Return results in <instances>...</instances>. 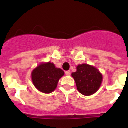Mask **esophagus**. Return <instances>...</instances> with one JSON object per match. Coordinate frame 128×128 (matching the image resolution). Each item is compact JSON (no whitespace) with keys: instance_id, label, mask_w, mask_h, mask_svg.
Returning <instances> with one entry per match:
<instances>
[{"instance_id":"1","label":"esophagus","mask_w":128,"mask_h":128,"mask_svg":"<svg viewBox=\"0 0 128 128\" xmlns=\"http://www.w3.org/2000/svg\"><path fill=\"white\" fill-rule=\"evenodd\" d=\"M65 74H66V76H70V70L65 71Z\"/></svg>"}]
</instances>
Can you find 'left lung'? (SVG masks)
Returning a JSON list of instances; mask_svg holds the SVG:
<instances>
[{
    "label": "left lung",
    "instance_id": "obj_1",
    "mask_svg": "<svg viewBox=\"0 0 128 128\" xmlns=\"http://www.w3.org/2000/svg\"><path fill=\"white\" fill-rule=\"evenodd\" d=\"M72 76L75 80L78 91L86 96L96 93L102 80L100 72L96 68L86 64L78 65L77 71L72 73Z\"/></svg>",
    "mask_w": 128,
    "mask_h": 128
}]
</instances>
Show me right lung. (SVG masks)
I'll return each mask as SVG.
<instances>
[{"instance_id": "add662e5", "label": "right lung", "mask_w": 128, "mask_h": 128, "mask_svg": "<svg viewBox=\"0 0 128 128\" xmlns=\"http://www.w3.org/2000/svg\"><path fill=\"white\" fill-rule=\"evenodd\" d=\"M64 75L60 68L55 67L53 63H42L32 71V82L35 87L43 93L49 94L57 87L59 80Z\"/></svg>"}]
</instances>
